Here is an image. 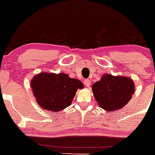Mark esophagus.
<instances>
[{"mask_svg":"<svg viewBox=\"0 0 155 155\" xmlns=\"http://www.w3.org/2000/svg\"><path fill=\"white\" fill-rule=\"evenodd\" d=\"M84 85L86 86V87H88L90 85H91V81L88 80V79H87V80H84Z\"/></svg>","mask_w":155,"mask_h":155,"instance_id":"obj_1","label":"esophagus"}]
</instances>
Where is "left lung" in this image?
I'll return each instance as SVG.
<instances>
[{
	"label": "left lung",
	"instance_id": "obj_1",
	"mask_svg": "<svg viewBox=\"0 0 155 155\" xmlns=\"http://www.w3.org/2000/svg\"><path fill=\"white\" fill-rule=\"evenodd\" d=\"M94 97L100 108L108 112L122 109L129 102L135 91L130 78L105 74L91 87Z\"/></svg>",
	"mask_w": 155,
	"mask_h": 155
}]
</instances>
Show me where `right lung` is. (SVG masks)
Segmentation results:
<instances>
[{
    "label": "right lung",
    "mask_w": 155,
    "mask_h": 155,
    "mask_svg": "<svg viewBox=\"0 0 155 155\" xmlns=\"http://www.w3.org/2000/svg\"><path fill=\"white\" fill-rule=\"evenodd\" d=\"M31 87L37 103L42 109L59 113L71 105L76 91L84 88V84L64 73L41 72L31 79Z\"/></svg>",
    "instance_id": "obj_1"
}]
</instances>
